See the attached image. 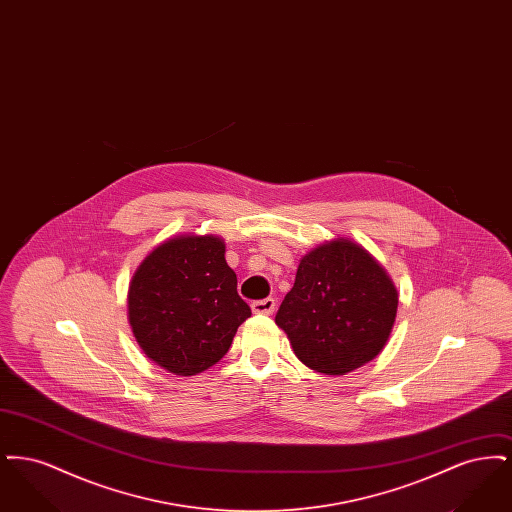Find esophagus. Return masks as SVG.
Returning <instances> with one entry per match:
<instances>
[{"instance_id": "obj_1", "label": "esophagus", "mask_w": 512, "mask_h": 512, "mask_svg": "<svg viewBox=\"0 0 512 512\" xmlns=\"http://www.w3.org/2000/svg\"><path fill=\"white\" fill-rule=\"evenodd\" d=\"M251 309H253V313H257V315H272L274 309H276V301H274L272 297L259 299V301H253Z\"/></svg>"}]
</instances>
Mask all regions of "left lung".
I'll list each match as a JSON object with an SVG mask.
<instances>
[{"label": "left lung", "mask_w": 512, "mask_h": 512, "mask_svg": "<svg viewBox=\"0 0 512 512\" xmlns=\"http://www.w3.org/2000/svg\"><path fill=\"white\" fill-rule=\"evenodd\" d=\"M395 313L397 292L384 268L363 247L336 240L301 259L274 320L303 365L338 376L384 349Z\"/></svg>", "instance_id": "1"}]
</instances>
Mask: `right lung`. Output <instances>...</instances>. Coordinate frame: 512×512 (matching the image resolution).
Wrapping results in <instances>:
<instances>
[{
	"mask_svg": "<svg viewBox=\"0 0 512 512\" xmlns=\"http://www.w3.org/2000/svg\"><path fill=\"white\" fill-rule=\"evenodd\" d=\"M130 326L147 357L194 376L228 353L251 309L215 236H180L153 249L128 292Z\"/></svg>",
	"mask_w": 512,
	"mask_h": 512,
	"instance_id": "obj_1",
	"label": "right lung"
}]
</instances>
